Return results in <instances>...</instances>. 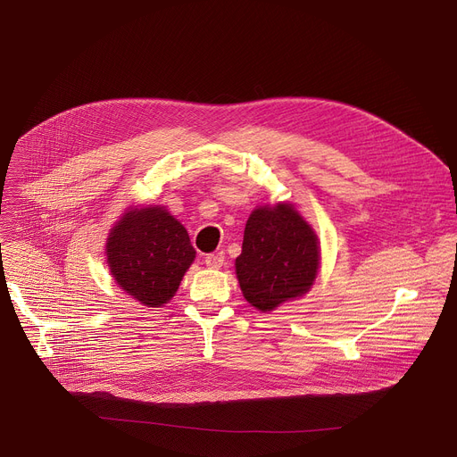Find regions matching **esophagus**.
Wrapping results in <instances>:
<instances>
[{
	"mask_svg": "<svg viewBox=\"0 0 457 457\" xmlns=\"http://www.w3.org/2000/svg\"><path fill=\"white\" fill-rule=\"evenodd\" d=\"M204 262L210 270H220L224 266V254L222 253H215V254H208L204 258Z\"/></svg>",
	"mask_w": 457,
	"mask_h": 457,
	"instance_id": "obj_1",
	"label": "esophagus"
}]
</instances>
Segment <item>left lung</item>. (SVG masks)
I'll list each match as a JSON object with an SVG mask.
<instances>
[{
  "label": "left lung",
  "mask_w": 457,
  "mask_h": 457,
  "mask_svg": "<svg viewBox=\"0 0 457 457\" xmlns=\"http://www.w3.org/2000/svg\"><path fill=\"white\" fill-rule=\"evenodd\" d=\"M320 260L316 231L293 203L284 201L251 212L235 273L247 303L271 312L311 291Z\"/></svg>",
  "instance_id": "8db88e82"
}]
</instances>
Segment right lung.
<instances>
[{
  "label": "right lung",
  "instance_id": "obj_1",
  "mask_svg": "<svg viewBox=\"0 0 457 457\" xmlns=\"http://www.w3.org/2000/svg\"><path fill=\"white\" fill-rule=\"evenodd\" d=\"M106 264L115 284L146 307L168 303L197 251L164 206H129L108 233Z\"/></svg>",
  "mask_w": 457,
  "mask_h": 457
}]
</instances>
